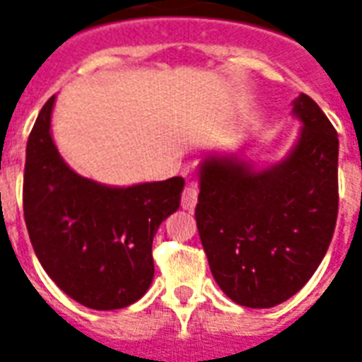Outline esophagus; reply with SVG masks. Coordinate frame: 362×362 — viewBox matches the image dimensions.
Wrapping results in <instances>:
<instances>
[{"label": "esophagus", "instance_id": "esophagus-1", "mask_svg": "<svg viewBox=\"0 0 362 362\" xmlns=\"http://www.w3.org/2000/svg\"><path fill=\"white\" fill-rule=\"evenodd\" d=\"M198 203V188L196 183H187L183 188V194H181V207L187 209V211H192Z\"/></svg>", "mask_w": 362, "mask_h": 362}]
</instances>
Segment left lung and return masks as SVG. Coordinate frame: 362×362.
I'll return each mask as SVG.
<instances>
[{
  "label": "left lung",
  "mask_w": 362,
  "mask_h": 362,
  "mask_svg": "<svg viewBox=\"0 0 362 362\" xmlns=\"http://www.w3.org/2000/svg\"><path fill=\"white\" fill-rule=\"evenodd\" d=\"M303 122L288 159L264 172L205 160L196 223L218 286L252 309L279 305L324 259L339 214V134L307 94L294 101Z\"/></svg>",
  "instance_id": "1"
}]
</instances>
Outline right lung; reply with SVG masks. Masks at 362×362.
Instances as JSON below:
<instances>
[{
    "label": "right lung",
    "mask_w": 362,
    "mask_h": 362,
    "mask_svg": "<svg viewBox=\"0 0 362 362\" xmlns=\"http://www.w3.org/2000/svg\"><path fill=\"white\" fill-rule=\"evenodd\" d=\"M53 101L42 107L25 149L23 218L33 250L71 300L124 309L153 281V237L179 209L185 179L109 188L81 177L53 144Z\"/></svg>",
    "instance_id": "add662e5"
}]
</instances>
